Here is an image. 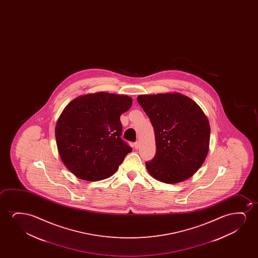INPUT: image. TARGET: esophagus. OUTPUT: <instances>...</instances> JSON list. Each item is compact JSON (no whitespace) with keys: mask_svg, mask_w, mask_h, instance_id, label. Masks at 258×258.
<instances>
[{"mask_svg":"<svg viewBox=\"0 0 258 258\" xmlns=\"http://www.w3.org/2000/svg\"><path fill=\"white\" fill-rule=\"evenodd\" d=\"M135 149L139 148V146H140V144H139V142H136L134 144Z\"/></svg>","mask_w":258,"mask_h":258,"instance_id":"1","label":"esophagus"}]
</instances>
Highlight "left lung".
Listing matches in <instances>:
<instances>
[{
  "instance_id": "left-lung-1",
  "label": "left lung",
  "mask_w": 258,
  "mask_h": 258,
  "mask_svg": "<svg viewBox=\"0 0 258 258\" xmlns=\"http://www.w3.org/2000/svg\"><path fill=\"white\" fill-rule=\"evenodd\" d=\"M138 102L154 128L156 154L145 162L149 173L165 183L192 176L208 154L211 128L194 100L178 92L139 95Z\"/></svg>"
}]
</instances>
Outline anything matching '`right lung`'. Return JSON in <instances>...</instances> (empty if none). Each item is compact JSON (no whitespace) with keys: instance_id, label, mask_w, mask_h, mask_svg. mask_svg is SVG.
<instances>
[{"instance_id":"right-lung-1","label":"right lung","mask_w":258,"mask_h":258,"mask_svg":"<svg viewBox=\"0 0 258 258\" xmlns=\"http://www.w3.org/2000/svg\"><path fill=\"white\" fill-rule=\"evenodd\" d=\"M126 95L97 92L73 99L57 120L55 138L61 161L82 180L113 175L132 148L121 139L120 116L130 109Z\"/></svg>"}]
</instances>
